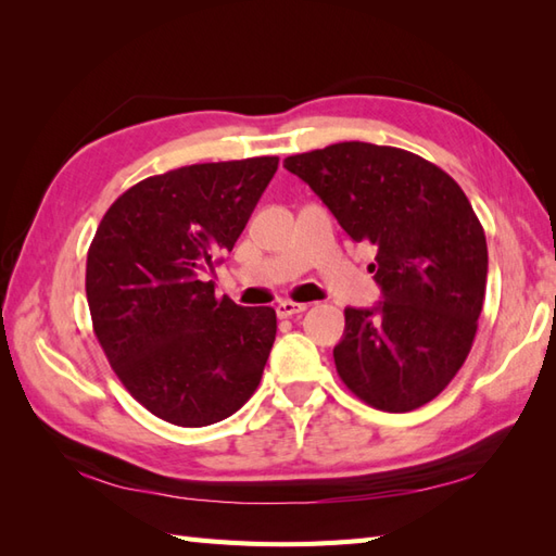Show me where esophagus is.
<instances>
[{
    "label": "esophagus",
    "mask_w": 556,
    "mask_h": 556,
    "mask_svg": "<svg viewBox=\"0 0 556 556\" xmlns=\"http://www.w3.org/2000/svg\"><path fill=\"white\" fill-rule=\"evenodd\" d=\"M305 311H308V305H305V303H293V301H279L277 303V315L279 317H293V315L305 313Z\"/></svg>",
    "instance_id": "esophagus-1"
}]
</instances>
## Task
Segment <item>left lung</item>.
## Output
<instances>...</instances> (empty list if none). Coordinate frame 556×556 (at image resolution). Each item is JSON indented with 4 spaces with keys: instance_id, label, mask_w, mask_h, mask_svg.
Listing matches in <instances>:
<instances>
[{
    "instance_id": "left-lung-1",
    "label": "left lung",
    "mask_w": 556,
    "mask_h": 556,
    "mask_svg": "<svg viewBox=\"0 0 556 556\" xmlns=\"http://www.w3.org/2000/svg\"><path fill=\"white\" fill-rule=\"evenodd\" d=\"M353 241L377 248L384 301L346 308L334 365L353 394L389 413L432 401L468 358L485 301L488 241L460 186L408 150L334 143L291 155Z\"/></svg>"
}]
</instances>
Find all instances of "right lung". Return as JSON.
<instances>
[{
	"label": "right lung",
	"instance_id": "1",
	"mask_svg": "<svg viewBox=\"0 0 556 556\" xmlns=\"http://www.w3.org/2000/svg\"><path fill=\"white\" fill-rule=\"evenodd\" d=\"M277 164L248 157L148 176L104 212L86 265L92 332L152 416L205 428L260 384L277 313L217 299L205 275L233 248Z\"/></svg>",
	"mask_w": 556,
	"mask_h": 556
}]
</instances>
